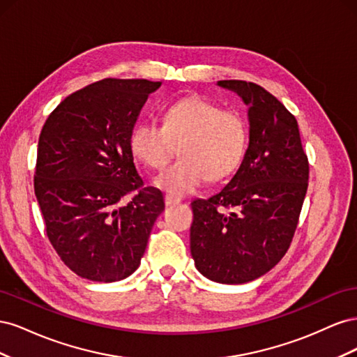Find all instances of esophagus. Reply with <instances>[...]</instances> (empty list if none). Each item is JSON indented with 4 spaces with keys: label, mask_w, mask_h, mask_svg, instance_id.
Segmentation results:
<instances>
[{
    "label": "esophagus",
    "mask_w": 357,
    "mask_h": 357,
    "mask_svg": "<svg viewBox=\"0 0 357 357\" xmlns=\"http://www.w3.org/2000/svg\"><path fill=\"white\" fill-rule=\"evenodd\" d=\"M164 201H165V205H174V204H178V202H180L178 198L171 197V195H165Z\"/></svg>",
    "instance_id": "34e87169"
}]
</instances>
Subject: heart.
I'll return each instance as SVG.
<instances>
[{
	"instance_id": "b5f03b06",
	"label": "heart",
	"mask_w": 357,
	"mask_h": 357,
	"mask_svg": "<svg viewBox=\"0 0 357 357\" xmlns=\"http://www.w3.org/2000/svg\"><path fill=\"white\" fill-rule=\"evenodd\" d=\"M245 142L243 117L202 96L172 102L160 125L138 122L129 137L134 156L152 169L164 168L178 146L181 156L155 178L158 189L174 197L195 192L205 178L228 177L240 165Z\"/></svg>"
}]
</instances>
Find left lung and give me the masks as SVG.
Wrapping results in <instances>:
<instances>
[{
  "label": "left lung",
  "instance_id": "left-lung-1",
  "mask_svg": "<svg viewBox=\"0 0 357 357\" xmlns=\"http://www.w3.org/2000/svg\"><path fill=\"white\" fill-rule=\"evenodd\" d=\"M248 105L250 137L238 171L218 195L192 202L190 253L198 271L241 284L266 274L289 250L308 188L298 122L262 86L220 80Z\"/></svg>",
  "mask_w": 357,
  "mask_h": 357
}]
</instances>
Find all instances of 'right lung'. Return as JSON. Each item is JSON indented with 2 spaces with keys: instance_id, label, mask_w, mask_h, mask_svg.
<instances>
[{
  "instance_id": "add662e5",
  "label": "right lung",
  "mask_w": 357,
  "mask_h": 357,
  "mask_svg": "<svg viewBox=\"0 0 357 357\" xmlns=\"http://www.w3.org/2000/svg\"><path fill=\"white\" fill-rule=\"evenodd\" d=\"M160 82L104 79L68 95L38 138L34 190L61 261L91 282L112 283L139 266L164 211L144 186L129 137Z\"/></svg>"
}]
</instances>
